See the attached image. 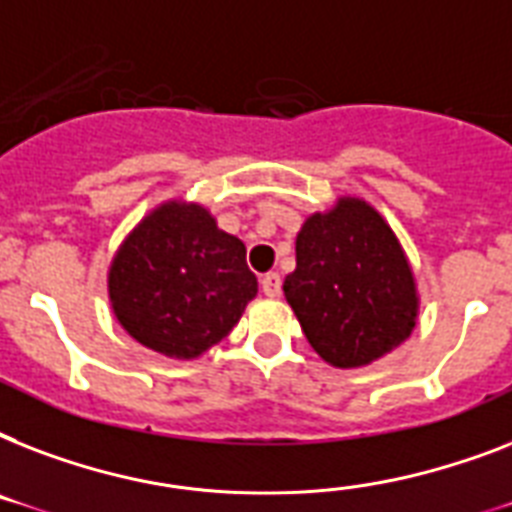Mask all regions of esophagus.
Here are the masks:
<instances>
[{
  "instance_id": "1",
  "label": "esophagus",
  "mask_w": 512,
  "mask_h": 512,
  "mask_svg": "<svg viewBox=\"0 0 512 512\" xmlns=\"http://www.w3.org/2000/svg\"><path fill=\"white\" fill-rule=\"evenodd\" d=\"M260 289H263L268 297H279L281 295V276H279V273H265V276H260Z\"/></svg>"
}]
</instances>
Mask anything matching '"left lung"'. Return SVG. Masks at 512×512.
<instances>
[{"mask_svg":"<svg viewBox=\"0 0 512 512\" xmlns=\"http://www.w3.org/2000/svg\"><path fill=\"white\" fill-rule=\"evenodd\" d=\"M295 255L284 297L327 364H372L412 335L420 313L412 265L369 201L340 196L327 212H313Z\"/></svg>","mask_w":512,"mask_h":512,"instance_id":"8db88e82","label":"left lung"}]
</instances>
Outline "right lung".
Masks as SVG:
<instances>
[{"instance_id": "obj_1", "label": "right lung", "mask_w": 512, "mask_h": 512, "mask_svg": "<svg viewBox=\"0 0 512 512\" xmlns=\"http://www.w3.org/2000/svg\"><path fill=\"white\" fill-rule=\"evenodd\" d=\"M255 295L244 241L193 201L151 209L108 268V300L124 332L180 361L223 340Z\"/></svg>"}]
</instances>
